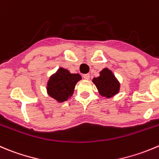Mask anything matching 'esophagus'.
I'll use <instances>...</instances> for the list:
<instances>
[{
	"instance_id": "34e87169",
	"label": "esophagus",
	"mask_w": 159,
	"mask_h": 159,
	"mask_svg": "<svg viewBox=\"0 0 159 159\" xmlns=\"http://www.w3.org/2000/svg\"><path fill=\"white\" fill-rule=\"evenodd\" d=\"M83 78L85 80H89L90 78V75L89 74H85V75H83Z\"/></svg>"
}]
</instances>
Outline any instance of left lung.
Returning <instances> with one entry per match:
<instances>
[{
  "label": "left lung",
  "instance_id": "left-lung-1",
  "mask_svg": "<svg viewBox=\"0 0 159 159\" xmlns=\"http://www.w3.org/2000/svg\"><path fill=\"white\" fill-rule=\"evenodd\" d=\"M99 74V76L93 78L92 82L95 84L100 95L109 98L118 94L120 84L112 70L104 68Z\"/></svg>",
  "mask_w": 159,
  "mask_h": 159
}]
</instances>
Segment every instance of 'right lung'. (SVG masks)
I'll return each instance as SVG.
<instances>
[{
    "mask_svg": "<svg viewBox=\"0 0 159 159\" xmlns=\"http://www.w3.org/2000/svg\"><path fill=\"white\" fill-rule=\"evenodd\" d=\"M81 79L79 74H71L67 69L60 67L49 78L47 94L58 102L67 101L72 96L75 85Z\"/></svg>",
    "mask_w": 159,
    "mask_h": 159,
    "instance_id": "right-lung-1",
    "label": "right lung"
}]
</instances>
